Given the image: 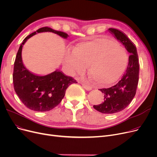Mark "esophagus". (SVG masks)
<instances>
[{
	"mask_svg": "<svg viewBox=\"0 0 157 157\" xmlns=\"http://www.w3.org/2000/svg\"><path fill=\"white\" fill-rule=\"evenodd\" d=\"M81 85H82V86L84 87V88H85L86 90H88V91H90V90H91L92 89V86H90V85H88V84H86V83H81Z\"/></svg>",
	"mask_w": 157,
	"mask_h": 157,
	"instance_id": "obj_1",
	"label": "esophagus"
}]
</instances>
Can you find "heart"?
<instances>
[{
	"instance_id": "b5f03b06",
	"label": "heart",
	"mask_w": 157,
	"mask_h": 157,
	"mask_svg": "<svg viewBox=\"0 0 157 157\" xmlns=\"http://www.w3.org/2000/svg\"><path fill=\"white\" fill-rule=\"evenodd\" d=\"M128 55L113 40L95 38L83 41L67 51L63 67L71 75L83 72L88 65L90 77L96 83L110 84L116 81L126 69Z\"/></svg>"
}]
</instances>
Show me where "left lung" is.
<instances>
[{"label": "left lung", "instance_id": "8db88e82", "mask_svg": "<svg viewBox=\"0 0 157 157\" xmlns=\"http://www.w3.org/2000/svg\"><path fill=\"white\" fill-rule=\"evenodd\" d=\"M108 30L130 54L127 68L121 80L110 88L100 89L104 95V101L94 105L95 109L102 113L113 114L126 108L134 98L139 81V64L136 47L125 33L116 29Z\"/></svg>", "mask_w": 157, "mask_h": 157}]
</instances>
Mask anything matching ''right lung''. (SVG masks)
<instances>
[{
  "label": "right lung",
  "mask_w": 157,
  "mask_h": 157,
  "mask_svg": "<svg viewBox=\"0 0 157 157\" xmlns=\"http://www.w3.org/2000/svg\"><path fill=\"white\" fill-rule=\"evenodd\" d=\"M49 32L67 39V34L48 27L39 29L26 37L18 51L14 64L13 84L14 91L22 103L29 109L39 112L48 111L59 105L65 96L66 89L78 82L66 76L62 71H55L45 76H39L29 71L23 63L21 52L27 40L37 33Z\"/></svg>",
  "instance_id": "obj_1"
}]
</instances>
